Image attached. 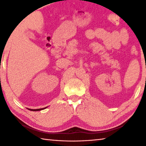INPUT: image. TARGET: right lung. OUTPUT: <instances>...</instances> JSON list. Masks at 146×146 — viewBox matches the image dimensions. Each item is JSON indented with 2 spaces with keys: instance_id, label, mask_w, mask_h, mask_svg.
Segmentation results:
<instances>
[{
  "instance_id": "add662e5",
  "label": "right lung",
  "mask_w": 146,
  "mask_h": 146,
  "mask_svg": "<svg viewBox=\"0 0 146 146\" xmlns=\"http://www.w3.org/2000/svg\"><path fill=\"white\" fill-rule=\"evenodd\" d=\"M47 108V107H46ZM46 108H40V109H36V110H32V109H28V110H30V111H40V110H44V109H46Z\"/></svg>"
}]
</instances>
